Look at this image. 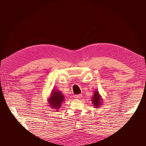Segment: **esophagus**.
<instances>
[{
	"label": "esophagus",
	"instance_id": "esophagus-1",
	"mask_svg": "<svg viewBox=\"0 0 146 146\" xmlns=\"http://www.w3.org/2000/svg\"><path fill=\"white\" fill-rule=\"evenodd\" d=\"M82 97V94H79V95H74V98L76 99H80Z\"/></svg>",
	"mask_w": 146,
	"mask_h": 146
}]
</instances>
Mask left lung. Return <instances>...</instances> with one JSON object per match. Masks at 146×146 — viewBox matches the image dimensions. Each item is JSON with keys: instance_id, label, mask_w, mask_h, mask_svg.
<instances>
[{"instance_id": "left-lung-1", "label": "left lung", "mask_w": 146, "mask_h": 146, "mask_svg": "<svg viewBox=\"0 0 146 146\" xmlns=\"http://www.w3.org/2000/svg\"><path fill=\"white\" fill-rule=\"evenodd\" d=\"M92 98V102L96 108V107H99V106L101 105V96H99L98 91H95L94 97Z\"/></svg>"}]
</instances>
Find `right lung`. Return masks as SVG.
<instances>
[{"mask_svg":"<svg viewBox=\"0 0 146 146\" xmlns=\"http://www.w3.org/2000/svg\"><path fill=\"white\" fill-rule=\"evenodd\" d=\"M64 97L59 91H53L50 99H48V103L52 108L59 109L61 107V102L64 101Z\"/></svg>","mask_w":146,"mask_h":146,"instance_id":"right-lung-1","label":"right lung"}]
</instances>
